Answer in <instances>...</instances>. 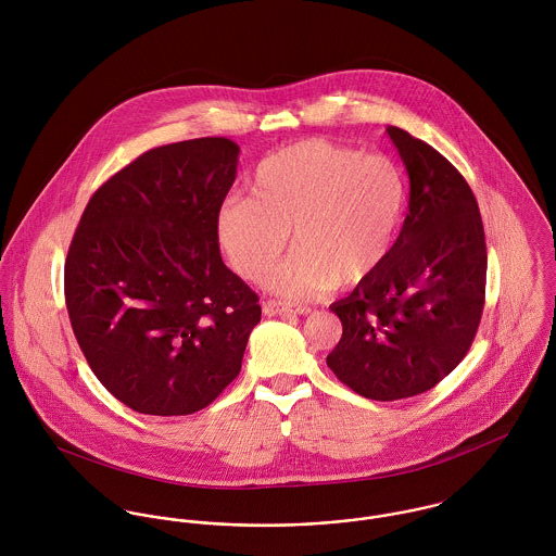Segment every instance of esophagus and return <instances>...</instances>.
I'll return each instance as SVG.
<instances>
[{
	"label": "esophagus",
	"mask_w": 556,
	"mask_h": 556,
	"mask_svg": "<svg viewBox=\"0 0 556 556\" xmlns=\"http://www.w3.org/2000/svg\"><path fill=\"white\" fill-rule=\"evenodd\" d=\"M263 313L267 317H287V315H308L311 308L308 306H293V304L267 300V302H263Z\"/></svg>",
	"instance_id": "esophagus-1"
}]
</instances>
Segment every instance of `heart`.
Here are the masks:
<instances>
[{"label":"heart","instance_id":"b5f03b06","mask_svg":"<svg viewBox=\"0 0 556 556\" xmlns=\"http://www.w3.org/2000/svg\"><path fill=\"white\" fill-rule=\"evenodd\" d=\"M248 190L216 214L220 245L243 278L261 280L293 229L295 250L267 276L269 291L285 298L370 280L390 261L406 212V181L394 160L325 139L261 160Z\"/></svg>","mask_w":556,"mask_h":556}]
</instances>
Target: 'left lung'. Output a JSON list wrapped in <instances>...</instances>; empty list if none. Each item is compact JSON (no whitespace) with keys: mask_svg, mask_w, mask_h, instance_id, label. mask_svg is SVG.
Masks as SVG:
<instances>
[{"mask_svg":"<svg viewBox=\"0 0 556 556\" xmlns=\"http://www.w3.org/2000/svg\"><path fill=\"white\" fill-rule=\"evenodd\" d=\"M388 135L408 173V214L390 261L329 311L342 338L327 355L355 394L402 400L432 390L467 355L485 295V238L456 166L406 130Z\"/></svg>","mask_w":556,"mask_h":556,"instance_id":"1","label":"left lung"}]
</instances>
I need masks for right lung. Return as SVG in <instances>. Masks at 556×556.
Wrapping results in <instances>:
<instances>
[{
	"instance_id": "1",
	"label": "right lung",
	"mask_w": 556,
	"mask_h": 556,
	"mask_svg": "<svg viewBox=\"0 0 556 556\" xmlns=\"http://www.w3.org/2000/svg\"><path fill=\"white\" fill-rule=\"evenodd\" d=\"M239 148L205 137L146 152L89 199L64 291L98 381L146 415L205 408L241 370L256 293L220 256L216 214Z\"/></svg>"
}]
</instances>
